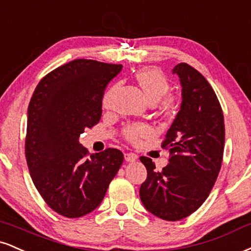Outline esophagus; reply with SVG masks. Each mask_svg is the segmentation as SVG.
I'll list each match as a JSON object with an SVG mask.
<instances>
[{
	"label": "esophagus",
	"instance_id": "1",
	"mask_svg": "<svg viewBox=\"0 0 251 251\" xmlns=\"http://www.w3.org/2000/svg\"><path fill=\"white\" fill-rule=\"evenodd\" d=\"M124 156H125V160L127 162H134L138 159V155L134 154V153H125Z\"/></svg>",
	"mask_w": 251,
	"mask_h": 251
}]
</instances>
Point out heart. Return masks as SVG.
<instances>
[{"instance_id": "1", "label": "heart", "mask_w": 251, "mask_h": 251, "mask_svg": "<svg viewBox=\"0 0 251 251\" xmlns=\"http://www.w3.org/2000/svg\"><path fill=\"white\" fill-rule=\"evenodd\" d=\"M135 83L139 87L143 90L145 97L147 98L151 104H156L161 100L164 97L170 92L171 84L168 78L160 69L154 66H149V68H143L138 70L134 75ZM114 91V87H111L108 91L102 97L101 104L104 107H107L110 104L111 97ZM173 107V102L171 99H165L161 101L160 110L161 112L168 113ZM151 133L149 126L143 125V124H133V125H127L124 128V137L127 141L132 144H138L143 138H146Z\"/></svg>"}]
</instances>
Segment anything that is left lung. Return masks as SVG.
Returning <instances> with one entry per match:
<instances>
[{
	"label": "left lung",
	"mask_w": 251,
	"mask_h": 251,
	"mask_svg": "<svg viewBox=\"0 0 251 251\" xmlns=\"http://www.w3.org/2000/svg\"><path fill=\"white\" fill-rule=\"evenodd\" d=\"M182 86V102L161 147L170 150V164L156 171L141 156L147 179L141 183V202L153 215L179 221L202 206L215 185L225 150V118L213 87L187 63L173 69Z\"/></svg>",
	"instance_id": "left-lung-1"
}]
</instances>
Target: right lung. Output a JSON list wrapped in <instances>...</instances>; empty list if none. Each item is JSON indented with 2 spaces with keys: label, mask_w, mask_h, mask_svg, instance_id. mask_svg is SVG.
<instances>
[{
  "label": "right lung",
  "mask_w": 251,
  "mask_h": 251,
  "mask_svg": "<svg viewBox=\"0 0 251 251\" xmlns=\"http://www.w3.org/2000/svg\"><path fill=\"white\" fill-rule=\"evenodd\" d=\"M122 64L75 59L42 78L28 107L25 159L45 203L76 219L91 213L124 161L117 149L90 155L78 141L100 120L101 99Z\"/></svg>",
  "instance_id": "right-lung-1"
}]
</instances>
